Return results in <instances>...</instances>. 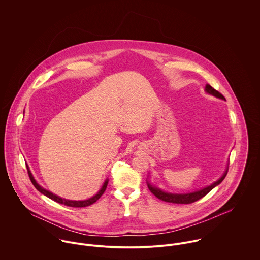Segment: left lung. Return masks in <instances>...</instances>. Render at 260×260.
Returning <instances> with one entry per match:
<instances>
[{
  "label": "left lung",
  "instance_id": "left-lung-1",
  "mask_svg": "<svg viewBox=\"0 0 260 260\" xmlns=\"http://www.w3.org/2000/svg\"><path fill=\"white\" fill-rule=\"evenodd\" d=\"M205 91L217 98H220V99H224V96L220 92H218L217 90H215L213 87H211L210 85H206L205 87ZM227 172L228 170H226L224 172V174L222 175L221 178H219L216 182H214L213 184L211 185L207 186L201 190H198V191H195V192H191V193H186V194H172V193H168V192H164L156 187H153L152 185L148 184L149 190L160 200H163L165 202H170V203H176V204H190V203H193L199 199H201L202 197H204L207 193H209L215 186L220 184L223 181V179L225 178V176L227 175Z\"/></svg>",
  "mask_w": 260,
  "mask_h": 260
}]
</instances>
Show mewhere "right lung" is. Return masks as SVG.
Here are the masks:
<instances>
[{
  "label": "right lung",
  "instance_id": "1",
  "mask_svg": "<svg viewBox=\"0 0 260 260\" xmlns=\"http://www.w3.org/2000/svg\"><path fill=\"white\" fill-rule=\"evenodd\" d=\"M28 174H29V177H30L31 182L33 183V185L35 186V188L37 189L38 191H40L42 194L46 195V196L49 197L50 199H52V200H54V201H56V202H58V203H60V204H64V205H66V206H70V207H87V206L92 205L93 203H95V202L103 195V193L105 192V190H106V188H107V184H108V179H107V180L104 182V184L102 186L101 190H100L95 196H93L92 198H90V199H88V200L73 201V200H67V199L61 198V197H59V196H57V195L51 193L50 191L44 189L43 187H41V186L39 185L37 182H36V180L34 179V177H33V175H32V173H31V171L29 170V168H28Z\"/></svg>",
  "mask_w": 260,
  "mask_h": 260
}]
</instances>
